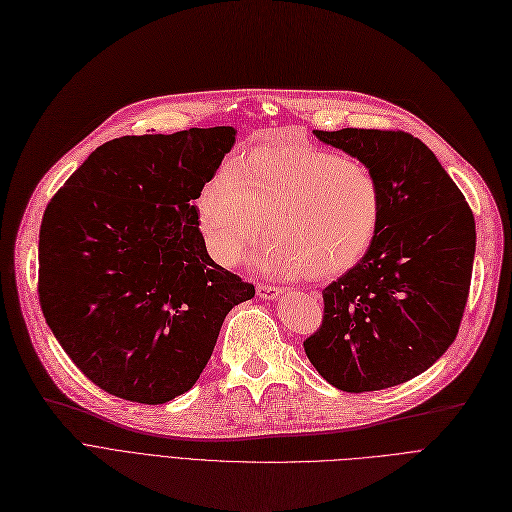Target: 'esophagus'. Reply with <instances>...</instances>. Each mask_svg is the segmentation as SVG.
I'll use <instances>...</instances> for the list:
<instances>
[{
    "instance_id": "34e87169",
    "label": "esophagus",
    "mask_w": 512,
    "mask_h": 512,
    "mask_svg": "<svg viewBox=\"0 0 512 512\" xmlns=\"http://www.w3.org/2000/svg\"><path fill=\"white\" fill-rule=\"evenodd\" d=\"M284 293V288L280 286H270V284H257V295L263 299H276Z\"/></svg>"
}]
</instances>
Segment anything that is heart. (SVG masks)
<instances>
[{
    "label": "heart",
    "mask_w": 512,
    "mask_h": 512,
    "mask_svg": "<svg viewBox=\"0 0 512 512\" xmlns=\"http://www.w3.org/2000/svg\"><path fill=\"white\" fill-rule=\"evenodd\" d=\"M209 253L234 265L261 236L263 272L332 280L370 251L383 219V190L364 163L274 133L215 171L196 196Z\"/></svg>",
    "instance_id": "1"
}]
</instances>
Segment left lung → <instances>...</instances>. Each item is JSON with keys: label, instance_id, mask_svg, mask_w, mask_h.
Listing matches in <instances>:
<instances>
[{"label": "left lung", "instance_id": "8db88e82", "mask_svg": "<svg viewBox=\"0 0 512 512\" xmlns=\"http://www.w3.org/2000/svg\"><path fill=\"white\" fill-rule=\"evenodd\" d=\"M360 159L383 190V219L366 257L324 291L309 362L347 393L402 385L458 335L475 259V217L427 144L402 129H314Z\"/></svg>", "mask_w": 512, "mask_h": 512}]
</instances>
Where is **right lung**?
Listing matches in <instances>:
<instances>
[{
    "label": "right lung",
    "mask_w": 512,
    "mask_h": 512,
    "mask_svg": "<svg viewBox=\"0 0 512 512\" xmlns=\"http://www.w3.org/2000/svg\"><path fill=\"white\" fill-rule=\"evenodd\" d=\"M234 133L110 140L43 213L41 311L75 366L110 395L152 406L192 389L228 311L255 295L209 257L194 205Z\"/></svg>",
    "instance_id": "add662e5"
}]
</instances>
